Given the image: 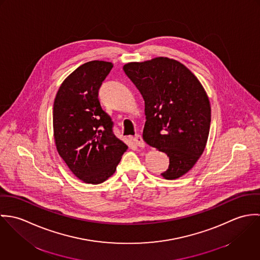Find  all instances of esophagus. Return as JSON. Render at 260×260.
I'll return each mask as SVG.
<instances>
[{
    "label": "esophagus",
    "mask_w": 260,
    "mask_h": 260,
    "mask_svg": "<svg viewBox=\"0 0 260 260\" xmlns=\"http://www.w3.org/2000/svg\"><path fill=\"white\" fill-rule=\"evenodd\" d=\"M134 142H135V144H136L137 146H139V147H141V148H144V147H145V142L143 141V139H142V137H141L140 135H136V136L134 137Z\"/></svg>",
    "instance_id": "esophagus-1"
}]
</instances>
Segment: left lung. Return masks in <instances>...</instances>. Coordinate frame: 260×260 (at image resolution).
Listing matches in <instances>:
<instances>
[{
    "label": "left lung",
    "mask_w": 260,
    "mask_h": 260,
    "mask_svg": "<svg viewBox=\"0 0 260 260\" xmlns=\"http://www.w3.org/2000/svg\"><path fill=\"white\" fill-rule=\"evenodd\" d=\"M123 70L144 99L143 140L169 157L161 176L173 180L185 175L209 135L211 107L205 89L185 65L167 57L130 62Z\"/></svg>",
    "instance_id": "left-lung-1"
}]
</instances>
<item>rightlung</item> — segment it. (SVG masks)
<instances>
[{"instance_id":"1","label":"right lung","mask_w":260,"mask_h":260,"mask_svg":"<svg viewBox=\"0 0 260 260\" xmlns=\"http://www.w3.org/2000/svg\"><path fill=\"white\" fill-rule=\"evenodd\" d=\"M111 62H87L61 84L53 108L56 148L71 172L85 183L100 184L115 173L128 146L117 138L98 91Z\"/></svg>"}]
</instances>
